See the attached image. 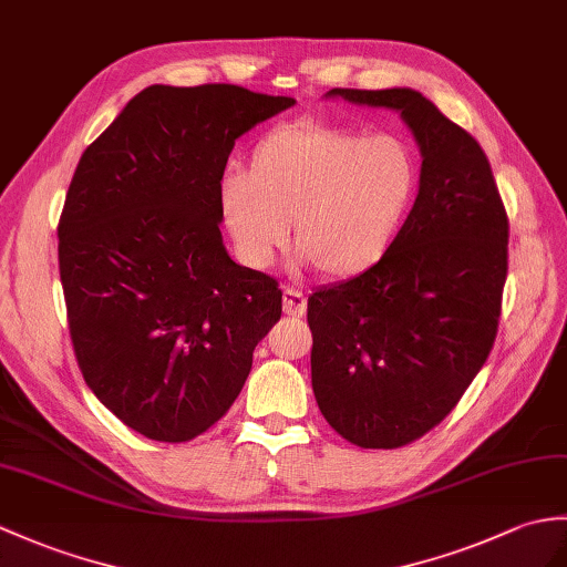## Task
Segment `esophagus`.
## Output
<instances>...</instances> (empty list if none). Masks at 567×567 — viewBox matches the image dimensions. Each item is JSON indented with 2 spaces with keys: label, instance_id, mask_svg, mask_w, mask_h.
<instances>
[{
  "label": "esophagus",
  "instance_id": "34e87169",
  "mask_svg": "<svg viewBox=\"0 0 567 567\" xmlns=\"http://www.w3.org/2000/svg\"><path fill=\"white\" fill-rule=\"evenodd\" d=\"M282 309L287 316H295V319H299V316L307 313V297L301 295L299 289L287 287L282 292Z\"/></svg>",
  "mask_w": 567,
  "mask_h": 567
}]
</instances>
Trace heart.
<instances>
[{"label": "heart", "instance_id": "b5f03b06", "mask_svg": "<svg viewBox=\"0 0 567 567\" xmlns=\"http://www.w3.org/2000/svg\"><path fill=\"white\" fill-rule=\"evenodd\" d=\"M415 195L417 159L405 140L295 123L256 144L248 171L224 176L219 213L246 266L268 268L295 219L305 260L350 280L391 251Z\"/></svg>", "mask_w": 567, "mask_h": 567}]
</instances>
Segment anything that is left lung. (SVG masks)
<instances>
[{
	"label": "left lung",
	"mask_w": 567,
	"mask_h": 567,
	"mask_svg": "<svg viewBox=\"0 0 567 567\" xmlns=\"http://www.w3.org/2000/svg\"><path fill=\"white\" fill-rule=\"evenodd\" d=\"M401 113L423 156L415 205L391 251L316 289L311 386L340 437L396 450L452 413L497 333L509 224L488 156L420 91L331 89Z\"/></svg>",
	"instance_id": "8db88e82"
}]
</instances>
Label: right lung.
Listing matches in <instances>:
<instances>
[{"label": "right lung", "instance_id": "add662e5", "mask_svg": "<svg viewBox=\"0 0 567 567\" xmlns=\"http://www.w3.org/2000/svg\"><path fill=\"white\" fill-rule=\"evenodd\" d=\"M236 84H154L84 150L58 227L70 336L127 427L188 442L229 411L282 313L278 282L221 244L234 142L292 109Z\"/></svg>", "mask_w": 567, "mask_h": 567}]
</instances>
